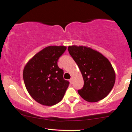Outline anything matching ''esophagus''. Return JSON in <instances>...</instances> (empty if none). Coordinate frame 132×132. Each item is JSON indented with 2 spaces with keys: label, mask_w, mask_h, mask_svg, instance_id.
I'll list each match as a JSON object with an SVG mask.
<instances>
[{
  "label": "esophagus",
  "mask_w": 132,
  "mask_h": 132,
  "mask_svg": "<svg viewBox=\"0 0 132 132\" xmlns=\"http://www.w3.org/2000/svg\"><path fill=\"white\" fill-rule=\"evenodd\" d=\"M69 81H70V82L71 83V84H72V82H73V79L71 78V79H70V80H69Z\"/></svg>",
  "instance_id": "obj_1"
}]
</instances>
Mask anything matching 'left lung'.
Segmentation results:
<instances>
[{
  "label": "left lung",
  "instance_id": "obj_1",
  "mask_svg": "<svg viewBox=\"0 0 132 132\" xmlns=\"http://www.w3.org/2000/svg\"><path fill=\"white\" fill-rule=\"evenodd\" d=\"M68 50L80 69L84 81L79 94L89 102L107 96L115 82V72L109 61L100 52L84 46H70Z\"/></svg>",
  "mask_w": 132,
  "mask_h": 132
}]
</instances>
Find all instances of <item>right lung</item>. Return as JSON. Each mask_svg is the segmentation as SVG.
<instances>
[{
  "label": "right lung",
  "mask_w": 132,
  "mask_h": 132,
  "mask_svg": "<svg viewBox=\"0 0 132 132\" xmlns=\"http://www.w3.org/2000/svg\"><path fill=\"white\" fill-rule=\"evenodd\" d=\"M67 49L64 46H50L35 54L27 62L23 77L27 91L32 98L44 106H53L64 96L69 82L63 78L59 57Z\"/></svg>",
  "instance_id": "right-lung-1"
}]
</instances>
